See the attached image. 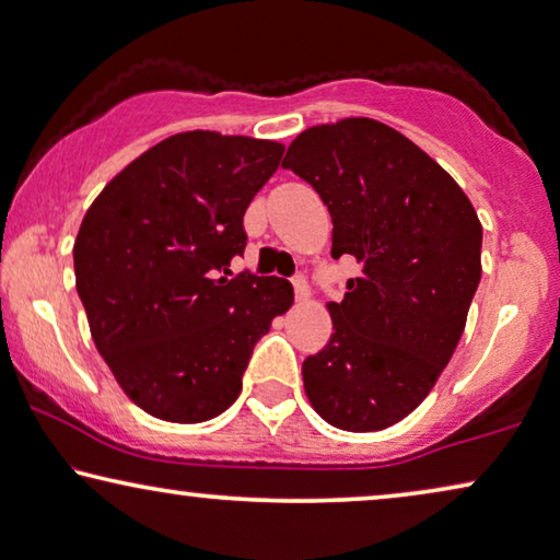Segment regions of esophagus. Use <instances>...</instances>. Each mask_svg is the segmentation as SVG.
Returning a JSON list of instances; mask_svg holds the SVG:
<instances>
[{
	"label": "esophagus",
	"instance_id": "34e87169",
	"mask_svg": "<svg viewBox=\"0 0 560 560\" xmlns=\"http://www.w3.org/2000/svg\"><path fill=\"white\" fill-rule=\"evenodd\" d=\"M291 283H294V294H296V302L304 304L308 302V296H312V291H308V283L304 279V273H296L294 279H291Z\"/></svg>",
	"mask_w": 560,
	"mask_h": 560
}]
</instances>
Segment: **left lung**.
Listing matches in <instances>:
<instances>
[{
    "instance_id": "1",
    "label": "left lung",
    "mask_w": 560,
    "mask_h": 560,
    "mask_svg": "<svg viewBox=\"0 0 560 560\" xmlns=\"http://www.w3.org/2000/svg\"><path fill=\"white\" fill-rule=\"evenodd\" d=\"M281 168L329 208L331 256L362 264L327 304V347L302 364L306 397L334 428L385 430L430 395L463 337L482 271L478 213L445 168L372 118L304 130Z\"/></svg>"
}]
</instances>
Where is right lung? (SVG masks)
Segmentation results:
<instances>
[{
  "instance_id": "obj_1",
  "label": "right lung",
  "mask_w": 560,
  "mask_h": 560,
  "mask_svg": "<svg viewBox=\"0 0 560 560\" xmlns=\"http://www.w3.org/2000/svg\"><path fill=\"white\" fill-rule=\"evenodd\" d=\"M281 155L273 140L178 132L115 175L82 219L72 254L90 334L125 395L158 420L226 412L256 341L294 302L287 279L229 269Z\"/></svg>"
}]
</instances>
